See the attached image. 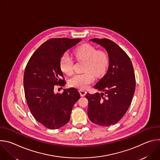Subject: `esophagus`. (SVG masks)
I'll return each instance as SVG.
<instances>
[{
	"mask_svg": "<svg viewBox=\"0 0 160 160\" xmlns=\"http://www.w3.org/2000/svg\"><path fill=\"white\" fill-rule=\"evenodd\" d=\"M79 92H80V94L81 96H85V94H86V91L84 90H82V89H80L79 90Z\"/></svg>",
	"mask_w": 160,
	"mask_h": 160,
	"instance_id": "1",
	"label": "esophagus"
}]
</instances>
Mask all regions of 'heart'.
Masks as SVG:
<instances>
[{
    "instance_id": "heart-1",
    "label": "heart",
    "mask_w": 160,
    "mask_h": 160,
    "mask_svg": "<svg viewBox=\"0 0 160 160\" xmlns=\"http://www.w3.org/2000/svg\"><path fill=\"white\" fill-rule=\"evenodd\" d=\"M75 56L79 59L85 60L82 73L73 75L68 83L71 87L85 89L98 77L105 73L109 66V59L108 54L102 50H97L93 45L85 43L75 50ZM74 61L67 52L64 53L59 60V67L62 73L71 75L73 72Z\"/></svg>"
}]
</instances>
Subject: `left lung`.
Returning <instances> with one entry per match:
<instances>
[{
  "label": "left lung",
  "mask_w": 160,
  "mask_h": 160,
  "mask_svg": "<svg viewBox=\"0 0 160 160\" xmlns=\"http://www.w3.org/2000/svg\"><path fill=\"white\" fill-rule=\"evenodd\" d=\"M90 40L105 48L109 64L107 73L95 85L104 93L85 96L87 114L92 123L108 127L119 122L127 111L135 92V73L130 58L116 43L108 38Z\"/></svg>",
  "instance_id": "obj_1"
}]
</instances>
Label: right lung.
Returning a JSON list of instances; mask_svg holds the SVG:
<instances>
[{"instance_id":"obj_1","label":"right lung","mask_w":160,"mask_h":160,"mask_svg":"<svg viewBox=\"0 0 160 160\" xmlns=\"http://www.w3.org/2000/svg\"><path fill=\"white\" fill-rule=\"evenodd\" d=\"M81 40L51 38L35 51L25 68L23 83L28 106L36 120L49 129L69 122L73 106L80 98L74 88L56 94L54 89L66 83L59 67L61 56Z\"/></svg>"}]
</instances>
